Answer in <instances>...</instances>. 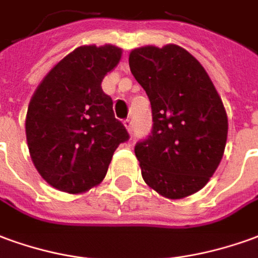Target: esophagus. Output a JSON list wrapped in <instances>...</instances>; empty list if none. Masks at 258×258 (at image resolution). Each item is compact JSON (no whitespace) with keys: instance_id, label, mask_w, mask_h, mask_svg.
<instances>
[{"instance_id":"34e87169","label":"esophagus","mask_w":258,"mask_h":258,"mask_svg":"<svg viewBox=\"0 0 258 258\" xmlns=\"http://www.w3.org/2000/svg\"><path fill=\"white\" fill-rule=\"evenodd\" d=\"M124 125H125V128H127V131H128L130 134H133V118L124 120Z\"/></svg>"}]
</instances>
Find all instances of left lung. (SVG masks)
Wrapping results in <instances>:
<instances>
[{
  "label": "left lung",
  "mask_w": 258,
  "mask_h": 258,
  "mask_svg": "<svg viewBox=\"0 0 258 258\" xmlns=\"http://www.w3.org/2000/svg\"><path fill=\"white\" fill-rule=\"evenodd\" d=\"M128 62L147 92L154 121L134 148L142 179L170 200L191 196L223 156L228 116L221 96L204 67L176 44L134 48Z\"/></svg>",
  "instance_id": "left-lung-1"
}]
</instances>
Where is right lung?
<instances>
[{
    "label": "right lung",
    "instance_id": "add662e5",
    "mask_svg": "<svg viewBox=\"0 0 258 258\" xmlns=\"http://www.w3.org/2000/svg\"><path fill=\"white\" fill-rule=\"evenodd\" d=\"M121 48L81 46L53 67L30 99L26 140L40 176L60 191L78 194L104 179L117 147L130 138L102 89Z\"/></svg>",
    "mask_w": 258,
    "mask_h": 258
}]
</instances>
